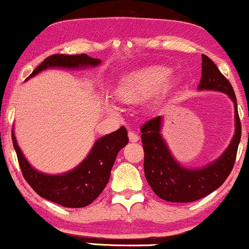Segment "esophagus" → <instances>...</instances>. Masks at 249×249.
<instances>
[{
    "mask_svg": "<svg viewBox=\"0 0 249 249\" xmlns=\"http://www.w3.org/2000/svg\"><path fill=\"white\" fill-rule=\"evenodd\" d=\"M129 139H130V142H133V143H135V142L139 141V137L137 135H136L135 132H132V131H129Z\"/></svg>",
    "mask_w": 249,
    "mask_h": 249,
    "instance_id": "obj_1",
    "label": "esophagus"
}]
</instances>
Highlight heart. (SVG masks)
I'll return each mask as SVG.
<instances>
[{
	"label": "heart",
	"mask_w": 249,
	"mask_h": 249,
	"mask_svg": "<svg viewBox=\"0 0 249 249\" xmlns=\"http://www.w3.org/2000/svg\"><path fill=\"white\" fill-rule=\"evenodd\" d=\"M170 73L169 68L160 65L143 68L122 84L119 87L120 98L127 102H138L151 97L162 89Z\"/></svg>",
	"instance_id": "heart-1"
}]
</instances>
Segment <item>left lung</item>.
<instances>
[{
  "label": "left lung",
  "mask_w": 249,
  "mask_h": 249,
  "mask_svg": "<svg viewBox=\"0 0 249 249\" xmlns=\"http://www.w3.org/2000/svg\"><path fill=\"white\" fill-rule=\"evenodd\" d=\"M198 91H217L227 94L234 104L235 132L231 143L216 160L200 168H188L177 162L162 136L163 117L146 122L141 127L144 149V174L158 197L168 202L187 203L209 195L222 185L231 174L241 138V124L236 97L231 83L207 55H202V76Z\"/></svg>",
  "instance_id": "8db88e82"
}]
</instances>
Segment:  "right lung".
Returning <instances> with one entry per match:
<instances>
[{"instance_id": "obj_1", "label": "right lung", "mask_w": 249, "mask_h": 249, "mask_svg": "<svg viewBox=\"0 0 249 249\" xmlns=\"http://www.w3.org/2000/svg\"><path fill=\"white\" fill-rule=\"evenodd\" d=\"M100 64L102 60L93 59L87 54H55L41 62L40 66L33 71L29 78L48 68L85 70L89 67H97ZM29 78H27V80ZM12 136L14 149L18 155V164L24 179L41 197L67 208H83L89 206L102 194L110 179L112 166L117 155L129 142L127 131L122 126L114 132L97 139L89 154L72 170L64 174L51 175L36 170L21 151L14 130Z\"/></svg>"}]
</instances>
